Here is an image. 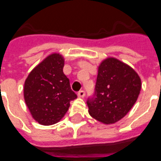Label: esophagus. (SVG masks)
<instances>
[{"label":"esophagus","instance_id":"obj_1","mask_svg":"<svg viewBox=\"0 0 161 161\" xmlns=\"http://www.w3.org/2000/svg\"><path fill=\"white\" fill-rule=\"evenodd\" d=\"M78 96L79 98H83V97L85 96V92L83 91V90H80V91L78 93Z\"/></svg>","mask_w":161,"mask_h":161}]
</instances>
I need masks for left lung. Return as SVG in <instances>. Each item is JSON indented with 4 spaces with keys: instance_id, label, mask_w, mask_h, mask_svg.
<instances>
[{
    "instance_id": "8db88e82",
    "label": "left lung",
    "mask_w": 161,
    "mask_h": 161,
    "mask_svg": "<svg viewBox=\"0 0 161 161\" xmlns=\"http://www.w3.org/2000/svg\"><path fill=\"white\" fill-rule=\"evenodd\" d=\"M141 88L133 68L114 57L105 59L98 67L94 97L87 101L89 115L105 124L116 123L132 109Z\"/></svg>"
}]
</instances>
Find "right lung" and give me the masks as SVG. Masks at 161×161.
Instances as JSON below:
<instances>
[{
	"instance_id": "add662e5",
	"label": "right lung",
	"mask_w": 161,
	"mask_h": 161,
	"mask_svg": "<svg viewBox=\"0 0 161 161\" xmlns=\"http://www.w3.org/2000/svg\"><path fill=\"white\" fill-rule=\"evenodd\" d=\"M65 60L52 53L32 70L25 80L23 97L32 117L40 124L57 123L68 110L77 94L63 72Z\"/></svg>"
}]
</instances>
